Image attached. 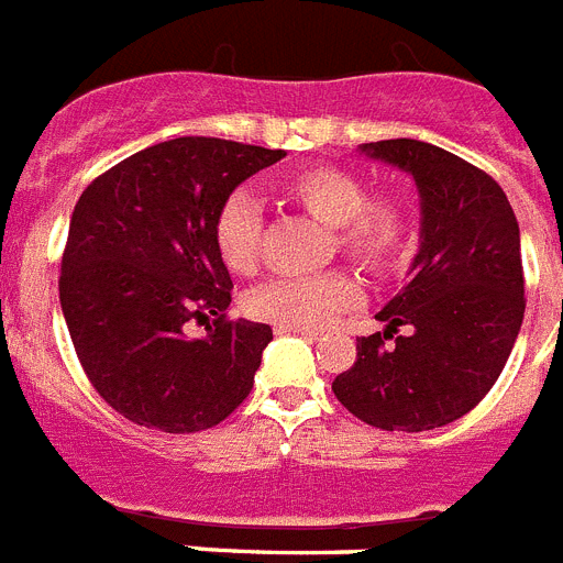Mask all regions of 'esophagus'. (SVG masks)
<instances>
[{
	"instance_id": "1",
	"label": "esophagus",
	"mask_w": 563,
	"mask_h": 563,
	"mask_svg": "<svg viewBox=\"0 0 563 563\" xmlns=\"http://www.w3.org/2000/svg\"><path fill=\"white\" fill-rule=\"evenodd\" d=\"M276 335H305V338H318V330H301V327H285V324H276L273 327Z\"/></svg>"
}]
</instances>
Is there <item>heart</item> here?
I'll return each instance as SVG.
<instances>
[{
  "instance_id": "1",
  "label": "heart",
  "mask_w": 563,
  "mask_h": 563,
  "mask_svg": "<svg viewBox=\"0 0 563 563\" xmlns=\"http://www.w3.org/2000/svg\"><path fill=\"white\" fill-rule=\"evenodd\" d=\"M287 200L332 228L338 251L363 271H389L409 247L411 217L397 194H366L357 174L335 166H310L282 186ZM213 245L233 273L256 271L262 256V208L247 191L228 194L213 220ZM357 287L343 271L267 282L247 298L262 321L318 330L355 301Z\"/></svg>"
}]
</instances>
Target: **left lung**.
I'll list each match as a JSON object with an SVG mask.
<instances>
[{
	"label": "left lung",
	"instance_id": "8db88e82",
	"mask_svg": "<svg viewBox=\"0 0 563 563\" xmlns=\"http://www.w3.org/2000/svg\"><path fill=\"white\" fill-rule=\"evenodd\" d=\"M361 152L415 177L420 251L409 285L377 312L386 332L357 338V361L332 391L375 429H440L490 391L521 330L519 222L499 183L445 148L397 137ZM397 325L410 335L395 336Z\"/></svg>",
	"mask_w": 563,
	"mask_h": 563
}]
</instances>
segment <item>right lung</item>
<instances>
[{"label": "right lung", "mask_w": 563, "mask_h": 563, "mask_svg": "<svg viewBox=\"0 0 563 563\" xmlns=\"http://www.w3.org/2000/svg\"><path fill=\"white\" fill-rule=\"evenodd\" d=\"M282 157V148L174 137L78 197L58 298L89 383L126 420L194 434L251 395L273 330L225 318L233 282L213 220L239 183ZM188 320H210L209 335L188 339Z\"/></svg>", "instance_id": "1"}]
</instances>
